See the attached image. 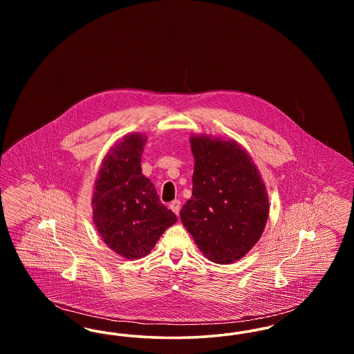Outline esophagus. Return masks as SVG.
Listing matches in <instances>:
<instances>
[{
  "label": "esophagus",
  "instance_id": "34e87169",
  "mask_svg": "<svg viewBox=\"0 0 354 354\" xmlns=\"http://www.w3.org/2000/svg\"><path fill=\"white\" fill-rule=\"evenodd\" d=\"M180 207H182V203H180V201H178V199H175L174 202H171V204H169V208H171L176 215H179Z\"/></svg>",
  "mask_w": 354,
  "mask_h": 354
}]
</instances>
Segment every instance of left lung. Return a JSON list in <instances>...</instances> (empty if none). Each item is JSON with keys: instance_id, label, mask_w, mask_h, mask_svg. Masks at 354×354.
<instances>
[{"instance_id": "8db88e82", "label": "left lung", "mask_w": 354, "mask_h": 354, "mask_svg": "<svg viewBox=\"0 0 354 354\" xmlns=\"http://www.w3.org/2000/svg\"><path fill=\"white\" fill-rule=\"evenodd\" d=\"M192 196L180 219L203 254L231 264L259 241L270 205L251 156L236 142L192 136Z\"/></svg>"}]
</instances>
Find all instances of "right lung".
Wrapping results in <instances>:
<instances>
[{"mask_svg":"<svg viewBox=\"0 0 354 354\" xmlns=\"http://www.w3.org/2000/svg\"><path fill=\"white\" fill-rule=\"evenodd\" d=\"M146 138L126 135L103 160L93 196V216L103 241L124 259L143 257L178 221L142 174Z\"/></svg>","mask_w":354,"mask_h":354,"instance_id":"right-lung-1","label":"right lung"}]
</instances>
